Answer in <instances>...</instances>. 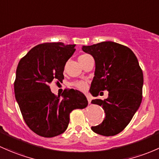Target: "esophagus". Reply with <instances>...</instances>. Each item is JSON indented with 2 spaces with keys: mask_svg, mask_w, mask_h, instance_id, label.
<instances>
[{
  "mask_svg": "<svg viewBox=\"0 0 159 159\" xmlns=\"http://www.w3.org/2000/svg\"><path fill=\"white\" fill-rule=\"evenodd\" d=\"M86 98H87L88 102H89V103H90V102H91V100H92L91 96H89V95H88V94H86Z\"/></svg>",
  "mask_w": 159,
  "mask_h": 159,
  "instance_id": "obj_1",
  "label": "esophagus"
}]
</instances>
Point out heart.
I'll return each mask as SVG.
<instances>
[{"label":"heart","instance_id":"1","mask_svg":"<svg viewBox=\"0 0 159 159\" xmlns=\"http://www.w3.org/2000/svg\"><path fill=\"white\" fill-rule=\"evenodd\" d=\"M89 57V55L87 54H83V55H81L79 57V61H80V60H83L84 58H86V57ZM73 85L74 87L77 88V89H80V90H84L86 88V83H85V82L83 81H76L74 82V83H73Z\"/></svg>","mask_w":159,"mask_h":159}]
</instances>
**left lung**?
Returning <instances> with one entry per match:
<instances>
[{"label": "left lung", "mask_w": 159, "mask_h": 159, "mask_svg": "<svg viewBox=\"0 0 159 159\" xmlns=\"http://www.w3.org/2000/svg\"><path fill=\"white\" fill-rule=\"evenodd\" d=\"M82 49L93 56L96 63L89 89L92 95L102 96V91H109L107 99L92 100L106 113L102 123L92 126V130L104 136L117 135L128 125L142 102V69L133 52L122 44L106 41Z\"/></svg>", "instance_id": "obj_1"}]
</instances>
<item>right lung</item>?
Instances as JSON below:
<instances>
[{
    "instance_id": "right-lung-1",
    "label": "right lung",
    "mask_w": 159,
    "mask_h": 159,
    "mask_svg": "<svg viewBox=\"0 0 159 159\" xmlns=\"http://www.w3.org/2000/svg\"><path fill=\"white\" fill-rule=\"evenodd\" d=\"M75 44L44 43L32 48L20 59L14 81V93L23 119L36 134L51 138L63 133L73 109H84L88 101L83 93L71 89L56 96L49 84L62 82L66 61L75 52Z\"/></svg>"
}]
</instances>
